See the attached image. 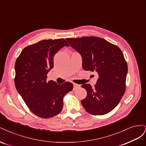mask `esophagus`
<instances>
[{
	"label": "esophagus",
	"mask_w": 146,
	"mask_h": 146,
	"mask_svg": "<svg viewBox=\"0 0 146 146\" xmlns=\"http://www.w3.org/2000/svg\"><path fill=\"white\" fill-rule=\"evenodd\" d=\"M80 85H77V84L74 83V88H73V90H77V88H80Z\"/></svg>",
	"instance_id": "esophagus-1"
}]
</instances>
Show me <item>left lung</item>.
<instances>
[{
    "label": "left lung",
    "mask_w": 146,
    "mask_h": 146,
    "mask_svg": "<svg viewBox=\"0 0 146 146\" xmlns=\"http://www.w3.org/2000/svg\"><path fill=\"white\" fill-rule=\"evenodd\" d=\"M70 46L82 56L85 70L99 75L93 88L82 86L87 92L81 100L86 111L92 115H104L115 108L125 90L128 67L120 48L105 39L94 36L66 38Z\"/></svg>",
    "instance_id": "left-lung-1"
}]
</instances>
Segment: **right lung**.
<instances>
[{"instance_id": "add662e5", "label": "right lung", "mask_w": 146, "mask_h": 146, "mask_svg": "<svg viewBox=\"0 0 146 146\" xmlns=\"http://www.w3.org/2000/svg\"><path fill=\"white\" fill-rule=\"evenodd\" d=\"M69 47L64 39L42 40L24 48L15 63L16 90L31 111L42 118L59 114L64 96L72 90L73 85H58L47 80V74L54 68V58L61 48Z\"/></svg>"}]
</instances>
